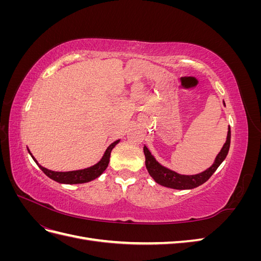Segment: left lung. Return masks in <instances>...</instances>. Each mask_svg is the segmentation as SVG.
Here are the masks:
<instances>
[{
    "instance_id": "8db88e82",
    "label": "left lung",
    "mask_w": 261,
    "mask_h": 261,
    "mask_svg": "<svg viewBox=\"0 0 261 261\" xmlns=\"http://www.w3.org/2000/svg\"><path fill=\"white\" fill-rule=\"evenodd\" d=\"M223 105L225 107V103L223 101ZM231 144V128L228 126L227 129V136L225 144L223 145L222 149L220 150V152L216 156L215 162L210 168L204 170L201 173L195 175H181L176 173L175 171H172L168 168L163 167L161 163L156 161L153 154H151L150 150L144 146V153L146 156V168L148 170V173L151 176L155 183L160 184L164 187H169L173 189H193L202 185L203 183L210 178V176L216 172V170L219 168V165L224 161V159L227 155L228 149H230Z\"/></svg>"
}]
</instances>
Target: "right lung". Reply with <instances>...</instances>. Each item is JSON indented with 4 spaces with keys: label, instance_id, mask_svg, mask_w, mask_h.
<instances>
[{
    "label": "right lung",
    "instance_id": "add662e5",
    "mask_svg": "<svg viewBox=\"0 0 261 261\" xmlns=\"http://www.w3.org/2000/svg\"><path fill=\"white\" fill-rule=\"evenodd\" d=\"M118 143H120V139L115 140L114 143L110 145L107 148L105 154L102 155L101 160L98 163L92 165V167L86 168L83 170L68 171V172H55V171L45 169L42 167V165L38 163V161L35 159V156L31 154L29 149H28V152L30 153L34 161L38 164V167L40 168L44 174L46 176H49L51 179L58 181V183H61V184H83V183H88V181H91L93 179L98 178L102 174V173L106 171V169L109 165V162H110V155H111V151Z\"/></svg>",
    "mask_w": 261,
    "mask_h": 261
}]
</instances>
